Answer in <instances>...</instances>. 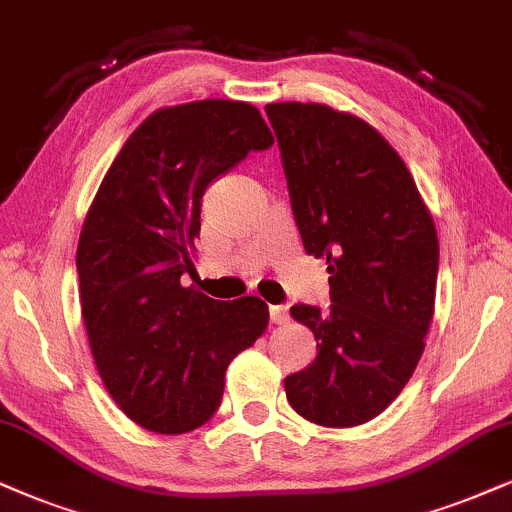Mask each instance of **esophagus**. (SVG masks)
<instances>
[{
  "label": "esophagus",
  "instance_id": "34e87169",
  "mask_svg": "<svg viewBox=\"0 0 512 512\" xmlns=\"http://www.w3.org/2000/svg\"><path fill=\"white\" fill-rule=\"evenodd\" d=\"M269 319H271V323H286L288 321V307H283V304H271Z\"/></svg>",
  "mask_w": 512,
  "mask_h": 512
}]
</instances>
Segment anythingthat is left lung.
<instances>
[{
    "label": "left lung",
    "instance_id": "8db88e82",
    "mask_svg": "<svg viewBox=\"0 0 512 512\" xmlns=\"http://www.w3.org/2000/svg\"><path fill=\"white\" fill-rule=\"evenodd\" d=\"M307 255L326 257L331 312L290 316L314 333L316 359L286 397L323 428L380 416L416 371L435 316L439 241L409 167L378 129L326 103L264 108Z\"/></svg>",
    "mask_w": 512,
    "mask_h": 512
}]
</instances>
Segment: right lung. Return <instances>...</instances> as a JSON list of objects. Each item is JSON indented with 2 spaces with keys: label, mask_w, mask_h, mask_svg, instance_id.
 <instances>
[{
  "label": "right lung",
  "mask_w": 512,
  "mask_h": 512,
  "mask_svg": "<svg viewBox=\"0 0 512 512\" xmlns=\"http://www.w3.org/2000/svg\"><path fill=\"white\" fill-rule=\"evenodd\" d=\"M274 144L252 103L165 106L129 134L77 243L82 319L94 364L127 418L181 435L215 416L224 373L267 331L260 297L212 300L196 276L200 198L250 151Z\"/></svg>",
  "instance_id": "1"
}]
</instances>
